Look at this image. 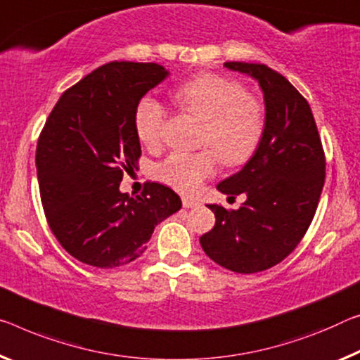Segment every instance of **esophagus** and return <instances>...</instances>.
<instances>
[{
	"instance_id": "obj_1",
	"label": "esophagus",
	"mask_w": 360,
	"mask_h": 360,
	"mask_svg": "<svg viewBox=\"0 0 360 360\" xmlns=\"http://www.w3.org/2000/svg\"><path fill=\"white\" fill-rule=\"evenodd\" d=\"M181 202H184V207H186V209H193V207L199 206L198 201H195V199H190V198H184L181 199Z\"/></svg>"
}]
</instances>
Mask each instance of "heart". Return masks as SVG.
Listing matches in <instances>:
<instances>
[{"label": "heart", "mask_w": 360, "mask_h": 360, "mask_svg": "<svg viewBox=\"0 0 360 360\" xmlns=\"http://www.w3.org/2000/svg\"><path fill=\"white\" fill-rule=\"evenodd\" d=\"M179 106L202 120L199 145L214 148L199 153H175L159 165L161 180L181 193H195L214 175L217 158L226 165L250 161L265 129V114L259 99L245 86L225 77L204 74L175 91ZM165 108L156 98L145 96L135 109V131L145 145H156L165 122Z\"/></svg>", "instance_id": "b5f03b06"}]
</instances>
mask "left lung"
Here are the masks:
<instances>
[{"label":"left lung","mask_w":360,"mask_h":360,"mask_svg":"<svg viewBox=\"0 0 360 360\" xmlns=\"http://www.w3.org/2000/svg\"><path fill=\"white\" fill-rule=\"evenodd\" d=\"M224 65L261 86L265 129L250 161L217 185L246 201L240 209L211 204L215 225L199 243L215 264L256 274L283 261L306 235L323 188L325 156L311 106L283 75L264 64Z\"/></svg>","instance_id":"left-lung-1"}]
</instances>
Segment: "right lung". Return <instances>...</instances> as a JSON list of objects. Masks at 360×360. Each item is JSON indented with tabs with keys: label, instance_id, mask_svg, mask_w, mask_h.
Returning a JSON list of instances; mask_svg holds the SVG:
<instances>
[{
	"label": "right lung",
	"instance_id": "obj_1",
	"mask_svg": "<svg viewBox=\"0 0 360 360\" xmlns=\"http://www.w3.org/2000/svg\"><path fill=\"white\" fill-rule=\"evenodd\" d=\"M169 77L156 63H109L63 93L37 146V176L49 229L77 261L115 269L146 251L154 226L180 211L161 184L141 196L119 190L141 154L135 109Z\"/></svg>",
	"mask_w": 360,
	"mask_h": 360
}]
</instances>
